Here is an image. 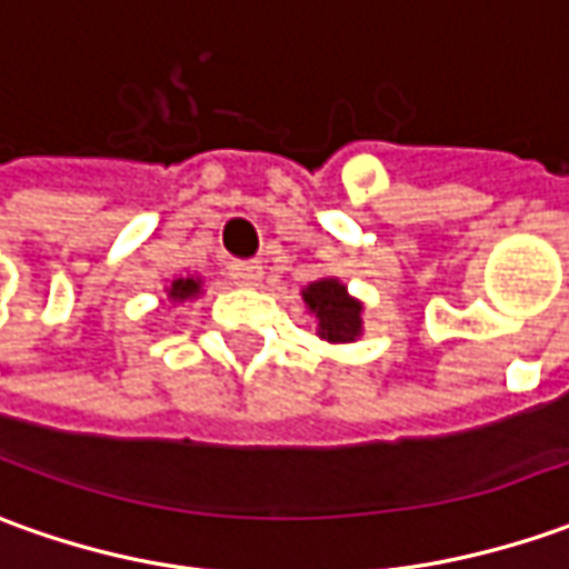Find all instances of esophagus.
<instances>
[{
  "label": "esophagus",
  "instance_id": "34e87169",
  "mask_svg": "<svg viewBox=\"0 0 569 569\" xmlns=\"http://www.w3.org/2000/svg\"><path fill=\"white\" fill-rule=\"evenodd\" d=\"M227 270H230V280H233L236 286H258L261 283V277H264L261 261H233Z\"/></svg>",
  "mask_w": 569,
  "mask_h": 569
}]
</instances>
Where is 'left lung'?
<instances>
[{
	"mask_svg": "<svg viewBox=\"0 0 569 569\" xmlns=\"http://www.w3.org/2000/svg\"><path fill=\"white\" fill-rule=\"evenodd\" d=\"M305 305L308 311L317 317V336L327 339V342H355L361 336V301L351 299L349 289L327 277V280H317L305 292Z\"/></svg>",
	"mask_w": 569,
	"mask_h": 569,
	"instance_id": "left-lung-1",
	"label": "left lung"
}]
</instances>
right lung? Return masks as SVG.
<instances>
[{
  "mask_svg": "<svg viewBox=\"0 0 569 569\" xmlns=\"http://www.w3.org/2000/svg\"><path fill=\"white\" fill-rule=\"evenodd\" d=\"M202 296V280L199 277H173L168 286V299L171 301H187Z\"/></svg>",
  "mask_w": 569,
  "mask_h": 569,
  "instance_id": "obj_1",
  "label": "right lung"
}]
</instances>
